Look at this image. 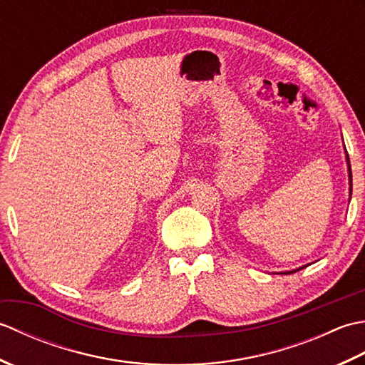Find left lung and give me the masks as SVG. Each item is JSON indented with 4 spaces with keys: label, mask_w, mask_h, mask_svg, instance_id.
<instances>
[{
    "label": "left lung",
    "mask_w": 365,
    "mask_h": 365,
    "mask_svg": "<svg viewBox=\"0 0 365 365\" xmlns=\"http://www.w3.org/2000/svg\"><path fill=\"white\" fill-rule=\"evenodd\" d=\"M345 158H346V168H348V180H350V199H351V165H350V158H348V153H346V150H345ZM307 265H304V267H299V268H297V269H292V271H282L281 274H290V273H294V271H299V269H302V268H306Z\"/></svg>",
    "instance_id": "obj_1"
}]
</instances>
